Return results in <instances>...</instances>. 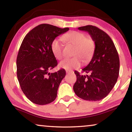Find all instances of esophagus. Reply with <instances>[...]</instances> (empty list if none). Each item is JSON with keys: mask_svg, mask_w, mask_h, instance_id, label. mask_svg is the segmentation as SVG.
I'll list each match as a JSON object with an SVG mask.
<instances>
[{"mask_svg": "<svg viewBox=\"0 0 132 132\" xmlns=\"http://www.w3.org/2000/svg\"><path fill=\"white\" fill-rule=\"evenodd\" d=\"M66 72L67 73H71V72H73V70H67L66 71Z\"/></svg>", "mask_w": 132, "mask_h": 132, "instance_id": "esophagus-1", "label": "esophagus"}]
</instances>
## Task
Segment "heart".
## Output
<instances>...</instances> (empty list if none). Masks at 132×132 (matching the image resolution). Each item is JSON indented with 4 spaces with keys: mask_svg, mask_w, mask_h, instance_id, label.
I'll list each match as a JSON object with an SVG mask.
<instances>
[{
    "mask_svg": "<svg viewBox=\"0 0 132 132\" xmlns=\"http://www.w3.org/2000/svg\"><path fill=\"white\" fill-rule=\"evenodd\" d=\"M66 42L75 46L73 55L71 58H66L61 62L59 66L67 70L79 68L81 64V60L87 62L91 59L95 49V43L90 37H87L83 32L73 31L62 37ZM51 50L55 57L61 59L63 56V45L59 39H55L51 44Z\"/></svg>",
    "mask_w": 132,
    "mask_h": 132,
    "instance_id": "b5f03b06",
    "label": "heart"
}]
</instances>
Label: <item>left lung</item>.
Wrapping results in <instances>:
<instances>
[{
	"label": "left lung",
	"instance_id": "1",
	"mask_svg": "<svg viewBox=\"0 0 132 132\" xmlns=\"http://www.w3.org/2000/svg\"><path fill=\"white\" fill-rule=\"evenodd\" d=\"M88 32L95 43L94 52L90 63L82 69L88 75L75 71L77 80L73 90L78 97L87 101H100L106 97L117 81L119 58L110 37L95 26L78 28Z\"/></svg>",
	"mask_w": 132,
	"mask_h": 132
}]
</instances>
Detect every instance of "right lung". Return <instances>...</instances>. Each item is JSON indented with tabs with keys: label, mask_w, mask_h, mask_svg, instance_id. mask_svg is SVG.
<instances>
[{
	"label": "right lung",
	"mask_w": 132,
	"mask_h": 132,
	"mask_svg": "<svg viewBox=\"0 0 132 132\" xmlns=\"http://www.w3.org/2000/svg\"><path fill=\"white\" fill-rule=\"evenodd\" d=\"M69 30L47 24L31 30L24 37L17 57V76L24 94L33 103L46 105L53 102L66 71L49 70L57 62L51 50L56 37Z\"/></svg>",
	"instance_id": "obj_1"
}]
</instances>
